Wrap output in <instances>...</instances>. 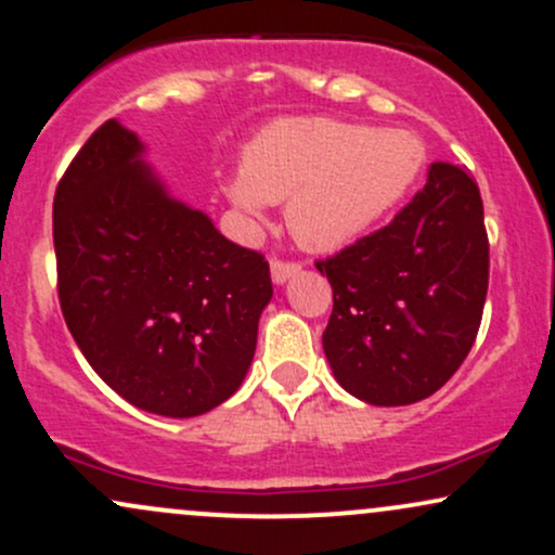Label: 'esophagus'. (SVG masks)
I'll use <instances>...</instances> for the list:
<instances>
[{
  "label": "esophagus",
  "mask_w": 555,
  "mask_h": 555,
  "mask_svg": "<svg viewBox=\"0 0 555 555\" xmlns=\"http://www.w3.org/2000/svg\"><path fill=\"white\" fill-rule=\"evenodd\" d=\"M297 271H299V263H295V260H279V258L271 260V279H273V284H284L286 279L295 276Z\"/></svg>",
  "instance_id": "esophagus-1"
}]
</instances>
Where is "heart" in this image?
Listing matches in <instances>:
<instances>
[{"label": "heart", "instance_id": "heart-1", "mask_svg": "<svg viewBox=\"0 0 555 555\" xmlns=\"http://www.w3.org/2000/svg\"><path fill=\"white\" fill-rule=\"evenodd\" d=\"M425 164L423 140L334 117H289L247 143L242 171L224 182L234 208L266 214L286 203V224L313 250L349 245L412 190Z\"/></svg>", "mask_w": 555, "mask_h": 555}]
</instances>
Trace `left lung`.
Masks as SVG:
<instances>
[{"label": "left lung", "mask_w": 555, "mask_h": 555, "mask_svg": "<svg viewBox=\"0 0 555 555\" xmlns=\"http://www.w3.org/2000/svg\"><path fill=\"white\" fill-rule=\"evenodd\" d=\"M334 289L323 352L375 406L430 397L473 349L488 295V234L473 177L436 162L393 221L318 260Z\"/></svg>", "instance_id": "left-lung-1"}]
</instances>
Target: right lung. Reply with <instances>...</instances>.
Listing matches in <instances>:
<instances>
[{
	"instance_id": "obj_1",
	"label": "right lung",
	"mask_w": 555,
	"mask_h": 555,
	"mask_svg": "<svg viewBox=\"0 0 555 555\" xmlns=\"http://www.w3.org/2000/svg\"><path fill=\"white\" fill-rule=\"evenodd\" d=\"M143 151L109 119L73 158L54 195L56 289L106 386L154 415L195 417L245 380L271 273L171 197Z\"/></svg>"
}]
</instances>
